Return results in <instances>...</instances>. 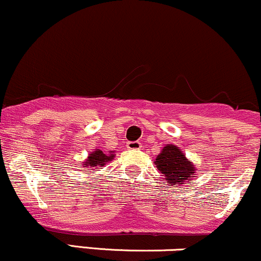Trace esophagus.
Listing matches in <instances>:
<instances>
[{"mask_svg":"<svg viewBox=\"0 0 261 261\" xmlns=\"http://www.w3.org/2000/svg\"><path fill=\"white\" fill-rule=\"evenodd\" d=\"M126 147L127 149H131V151H137V149L142 148V145H141L139 141H134V142H127Z\"/></svg>","mask_w":261,"mask_h":261,"instance_id":"esophagus-1","label":"esophagus"}]
</instances>
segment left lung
Returning a JSON list of instances; mask_svg holds the SVG:
<instances>
[{
    "label": "left lung",
    "mask_w": 261,
    "mask_h": 261,
    "mask_svg": "<svg viewBox=\"0 0 261 261\" xmlns=\"http://www.w3.org/2000/svg\"><path fill=\"white\" fill-rule=\"evenodd\" d=\"M154 166L163 174L170 187L185 184L191 176H195V166L175 145L164 146L155 158Z\"/></svg>",
    "instance_id": "left-lung-1"
}]
</instances>
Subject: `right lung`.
<instances>
[{"label":"right lung","instance_id":"1","mask_svg":"<svg viewBox=\"0 0 261 261\" xmlns=\"http://www.w3.org/2000/svg\"><path fill=\"white\" fill-rule=\"evenodd\" d=\"M114 157H115L114 151H109L107 153V152H103V151H100V149H97V151L92 152V153L88 155V158H87L86 162L81 163V167L88 169L87 170V172H88L87 174H89V170H91L92 168L98 169L99 167H103L104 164L108 163V162L114 160Z\"/></svg>","mask_w":261,"mask_h":261}]
</instances>
